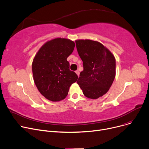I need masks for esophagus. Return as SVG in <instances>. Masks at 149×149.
I'll return each mask as SVG.
<instances>
[{"label":"esophagus","mask_w":149,"mask_h":149,"mask_svg":"<svg viewBox=\"0 0 149 149\" xmlns=\"http://www.w3.org/2000/svg\"><path fill=\"white\" fill-rule=\"evenodd\" d=\"M75 73L77 74V75H78V77H79V75H80V72L78 71V70H77L76 71H75Z\"/></svg>","instance_id":"1"}]
</instances>
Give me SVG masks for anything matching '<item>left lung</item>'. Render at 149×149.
<instances>
[{"label":"left lung","mask_w":149,"mask_h":149,"mask_svg":"<svg viewBox=\"0 0 149 149\" xmlns=\"http://www.w3.org/2000/svg\"><path fill=\"white\" fill-rule=\"evenodd\" d=\"M78 53L83 62L77 84L88 98L97 99L110 89L116 76V59L101 43L89 39L75 41Z\"/></svg>","instance_id":"8db88e82"}]
</instances>
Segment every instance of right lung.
<instances>
[{"instance_id": "add662e5", "label": "right lung", "mask_w": 149, "mask_h": 149, "mask_svg": "<svg viewBox=\"0 0 149 149\" xmlns=\"http://www.w3.org/2000/svg\"><path fill=\"white\" fill-rule=\"evenodd\" d=\"M75 45L70 39L55 38L44 44L33 58L34 82L39 92L49 101L64 100L69 87L77 80V75L69 69L67 61Z\"/></svg>"}]
</instances>
